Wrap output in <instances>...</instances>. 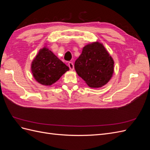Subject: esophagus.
<instances>
[{"instance_id":"1","label":"esophagus","mask_w":150,"mask_h":150,"mask_svg":"<svg viewBox=\"0 0 150 150\" xmlns=\"http://www.w3.org/2000/svg\"><path fill=\"white\" fill-rule=\"evenodd\" d=\"M68 66H69V69L71 70H73L74 69V64H73V63H72V62H68Z\"/></svg>"}]
</instances>
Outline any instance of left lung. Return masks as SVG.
I'll return each instance as SVG.
<instances>
[{"mask_svg":"<svg viewBox=\"0 0 150 150\" xmlns=\"http://www.w3.org/2000/svg\"><path fill=\"white\" fill-rule=\"evenodd\" d=\"M78 74L91 88H99L110 80L114 61L103 45L98 42L84 47L74 64Z\"/></svg>","mask_w":150,"mask_h":150,"instance_id":"8db88e82","label":"left lung"}]
</instances>
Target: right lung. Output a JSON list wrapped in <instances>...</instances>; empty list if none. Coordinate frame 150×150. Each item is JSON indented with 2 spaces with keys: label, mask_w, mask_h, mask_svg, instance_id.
Segmentation results:
<instances>
[{
  "label": "right lung",
  "mask_w": 150,
  "mask_h": 150,
  "mask_svg": "<svg viewBox=\"0 0 150 150\" xmlns=\"http://www.w3.org/2000/svg\"><path fill=\"white\" fill-rule=\"evenodd\" d=\"M32 72L38 83L51 86L69 71V67L63 63L49 49H40L32 62Z\"/></svg>",
  "instance_id": "right-lung-1"
}]
</instances>
